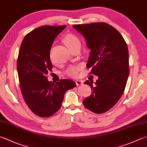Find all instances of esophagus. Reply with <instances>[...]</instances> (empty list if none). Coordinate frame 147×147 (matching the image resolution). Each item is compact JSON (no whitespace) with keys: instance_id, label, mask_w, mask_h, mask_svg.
<instances>
[{"instance_id":"34e87169","label":"esophagus","mask_w":147,"mask_h":147,"mask_svg":"<svg viewBox=\"0 0 147 147\" xmlns=\"http://www.w3.org/2000/svg\"><path fill=\"white\" fill-rule=\"evenodd\" d=\"M76 83L77 86H78V85L82 84V83H83V82L81 81V80H77V81H76Z\"/></svg>"}]
</instances>
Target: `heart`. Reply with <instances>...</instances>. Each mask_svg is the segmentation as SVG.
<instances>
[{
    "label": "heart",
    "mask_w": 147,
    "mask_h": 147,
    "mask_svg": "<svg viewBox=\"0 0 147 147\" xmlns=\"http://www.w3.org/2000/svg\"><path fill=\"white\" fill-rule=\"evenodd\" d=\"M63 41H64V43L68 49L72 47L76 43H79V40L78 38L76 36L71 34H68L65 36L64 39H63ZM79 70L80 68L77 67V66H72V67L69 68L66 70V73L68 76L71 77H76L77 76V74H78Z\"/></svg>",
    "instance_id": "1"
}]
</instances>
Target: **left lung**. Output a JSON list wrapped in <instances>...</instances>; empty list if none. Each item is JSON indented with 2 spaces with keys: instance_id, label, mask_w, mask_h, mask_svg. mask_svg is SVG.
I'll list each match as a JSON object with an SVG mask.
<instances>
[{
  "instance_id": "8db88e82",
  "label": "left lung",
  "mask_w": 147,
  "mask_h": 147,
  "mask_svg": "<svg viewBox=\"0 0 147 147\" xmlns=\"http://www.w3.org/2000/svg\"><path fill=\"white\" fill-rule=\"evenodd\" d=\"M86 40L91 50L86 66L98 76L84 84L91 87V95L83 100L85 107L95 113L107 111L122 95L129 74V51L118 30L104 22L73 26Z\"/></svg>"
}]
</instances>
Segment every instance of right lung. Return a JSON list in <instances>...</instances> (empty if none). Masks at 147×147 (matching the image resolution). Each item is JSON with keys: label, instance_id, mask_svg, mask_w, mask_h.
<instances>
[{"label": "right lung", "instance_id": "add662e5", "mask_svg": "<svg viewBox=\"0 0 147 147\" xmlns=\"http://www.w3.org/2000/svg\"><path fill=\"white\" fill-rule=\"evenodd\" d=\"M66 26H44L32 30L24 38L17 60L22 96L32 111L40 117L53 115L61 106L66 91L76 87L71 80L56 83L47 77L53 67L50 51L57 36Z\"/></svg>", "mask_w": 147, "mask_h": 147}]
</instances>
